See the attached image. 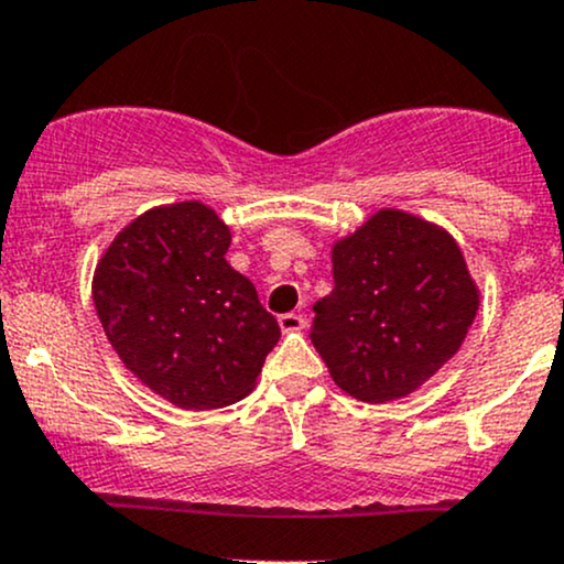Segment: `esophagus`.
Here are the masks:
<instances>
[{
    "instance_id": "obj_1",
    "label": "esophagus",
    "mask_w": 564,
    "mask_h": 564,
    "mask_svg": "<svg viewBox=\"0 0 564 564\" xmlns=\"http://www.w3.org/2000/svg\"><path fill=\"white\" fill-rule=\"evenodd\" d=\"M278 324H281L283 333H300L305 327V316L303 314H281L278 316Z\"/></svg>"
}]
</instances>
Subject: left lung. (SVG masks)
Listing matches in <instances>:
<instances>
[{
  "mask_svg": "<svg viewBox=\"0 0 564 564\" xmlns=\"http://www.w3.org/2000/svg\"><path fill=\"white\" fill-rule=\"evenodd\" d=\"M333 292L314 305V340L333 382L388 403L429 382L460 349L480 289L451 231L384 207L333 242Z\"/></svg>",
  "mask_w": 564,
  "mask_h": 564,
  "instance_id": "obj_1",
  "label": "left lung"
}]
</instances>
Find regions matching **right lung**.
I'll use <instances>...</instances> for the list:
<instances>
[{"label":"right lung","instance_id":"right-lung-1","mask_svg":"<svg viewBox=\"0 0 564 564\" xmlns=\"http://www.w3.org/2000/svg\"><path fill=\"white\" fill-rule=\"evenodd\" d=\"M229 226L209 204H161L98 259L93 300L122 366L180 409H218L256 388L281 338L253 283L226 261Z\"/></svg>","mask_w":564,"mask_h":564}]
</instances>
